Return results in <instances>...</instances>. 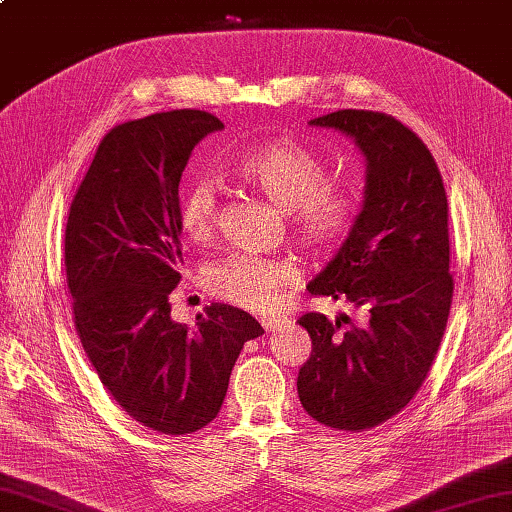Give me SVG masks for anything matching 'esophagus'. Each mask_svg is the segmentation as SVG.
Instances as JSON below:
<instances>
[{
	"label": "esophagus",
	"mask_w": 512,
	"mask_h": 512,
	"mask_svg": "<svg viewBox=\"0 0 512 512\" xmlns=\"http://www.w3.org/2000/svg\"><path fill=\"white\" fill-rule=\"evenodd\" d=\"M284 324H286V319H279V317H264L262 319V326L266 333H275V330Z\"/></svg>",
	"instance_id": "1"
}]
</instances>
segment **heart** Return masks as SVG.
I'll return each mask as SVG.
<instances>
[{
  "label": "heart",
  "mask_w": 512,
  "mask_h": 512,
  "mask_svg": "<svg viewBox=\"0 0 512 512\" xmlns=\"http://www.w3.org/2000/svg\"><path fill=\"white\" fill-rule=\"evenodd\" d=\"M233 170L270 204L288 213L295 237L310 250L322 253L342 246L355 228L359 213L355 193L330 184L328 168L304 146L288 139L250 146ZM179 219L193 244H204L215 235L219 193L213 179L197 175L184 186ZM297 279V268L290 262L255 255H233L206 273L217 297L250 310L273 308L279 293L295 286Z\"/></svg>",
  "instance_id": "b5f03b06"
}]
</instances>
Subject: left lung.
Instances as JSON below:
<instances>
[{
  "label": "left lung",
  "instance_id": "1",
  "mask_svg": "<svg viewBox=\"0 0 512 512\" xmlns=\"http://www.w3.org/2000/svg\"><path fill=\"white\" fill-rule=\"evenodd\" d=\"M308 124L350 137L366 162L355 228L308 290L364 308L366 322L339 333L326 315L297 319L313 339L297 393L319 424L364 430L415 397L444 337L448 199L430 150L395 117L348 108Z\"/></svg>",
  "mask_w": 512,
  "mask_h": 512
}]
</instances>
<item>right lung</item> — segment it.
<instances>
[{"mask_svg":"<svg viewBox=\"0 0 512 512\" xmlns=\"http://www.w3.org/2000/svg\"><path fill=\"white\" fill-rule=\"evenodd\" d=\"M224 124L170 110L115 126L70 204L64 262L75 328L99 379L142 426L186 435L224 404L230 370L264 333L242 308L213 304L195 328L170 319L182 268L179 179Z\"/></svg>","mask_w":512,"mask_h":512,"instance_id":"1","label":"right lung"}]
</instances>
